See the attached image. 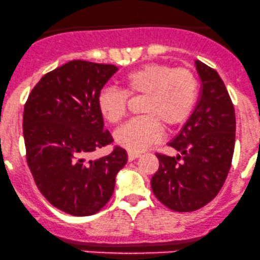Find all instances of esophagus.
Instances as JSON below:
<instances>
[{"mask_svg":"<svg viewBox=\"0 0 260 260\" xmlns=\"http://www.w3.org/2000/svg\"><path fill=\"white\" fill-rule=\"evenodd\" d=\"M140 155H141V153L138 152V151H130V150L127 151V158H129V161L135 160V158H138Z\"/></svg>","mask_w":260,"mask_h":260,"instance_id":"obj_1","label":"esophagus"}]
</instances>
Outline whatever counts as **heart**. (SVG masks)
<instances>
[{
  "label": "heart",
  "mask_w": 260,
  "mask_h": 260,
  "mask_svg": "<svg viewBox=\"0 0 260 260\" xmlns=\"http://www.w3.org/2000/svg\"><path fill=\"white\" fill-rule=\"evenodd\" d=\"M122 91L105 86L98 95L100 114L111 124L125 116L127 96L144 95L140 118L119 127L115 141L130 151H142L160 139L161 125L167 129L185 122L196 107L198 80L187 68L145 64L121 78Z\"/></svg>",
  "instance_id": "heart-1"
}]
</instances>
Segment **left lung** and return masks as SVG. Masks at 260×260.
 Masks as SVG:
<instances>
[{"mask_svg": "<svg viewBox=\"0 0 260 260\" xmlns=\"http://www.w3.org/2000/svg\"><path fill=\"white\" fill-rule=\"evenodd\" d=\"M201 94L193 113L169 146L178 155L156 153L158 170L151 178L153 194L167 208L192 212L218 194L236 141V114L224 83L214 69L196 60Z\"/></svg>", "mask_w": 260, "mask_h": 260, "instance_id": "left-lung-1", "label": "left lung"}]
</instances>
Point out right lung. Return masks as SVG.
Wrapping results in <instances>:
<instances>
[{
  "label": "right lung",
  "instance_id": "add662e5",
  "mask_svg": "<svg viewBox=\"0 0 260 260\" xmlns=\"http://www.w3.org/2000/svg\"><path fill=\"white\" fill-rule=\"evenodd\" d=\"M116 72L111 64L71 60L43 75L24 104L26 157L36 185L52 206L72 216H91L104 207L127 161L120 146L90 158L113 142L98 95Z\"/></svg>",
  "mask_w": 260,
  "mask_h": 260
}]
</instances>
